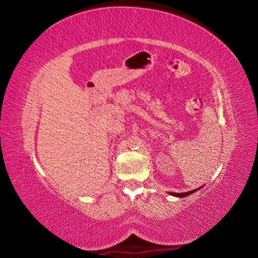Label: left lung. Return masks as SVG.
Wrapping results in <instances>:
<instances>
[{
    "instance_id": "8db88e82",
    "label": "left lung",
    "mask_w": 258,
    "mask_h": 258,
    "mask_svg": "<svg viewBox=\"0 0 258 258\" xmlns=\"http://www.w3.org/2000/svg\"><path fill=\"white\" fill-rule=\"evenodd\" d=\"M200 188H202V186H201V187H199V188H196V189L190 190V191H186V192H169V194H170V195H172V196H174V197L182 198V197H187V196H189V195H191L192 192H196V191H197V190H199Z\"/></svg>"
}]
</instances>
